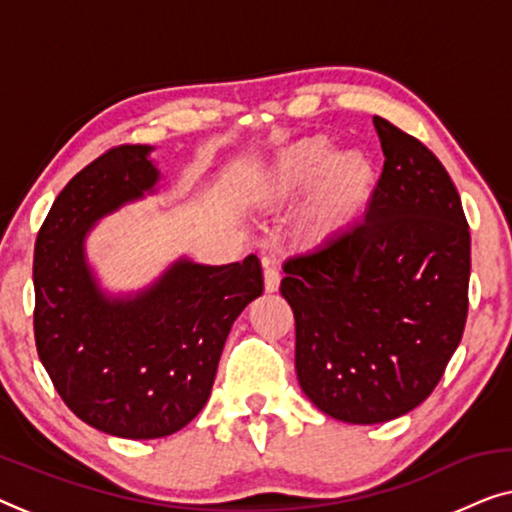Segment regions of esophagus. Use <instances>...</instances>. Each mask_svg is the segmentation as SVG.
Returning <instances> with one entry per match:
<instances>
[{
  "label": "esophagus",
  "mask_w": 512,
  "mask_h": 512,
  "mask_svg": "<svg viewBox=\"0 0 512 512\" xmlns=\"http://www.w3.org/2000/svg\"><path fill=\"white\" fill-rule=\"evenodd\" d=\"M263 279H265V293L279 291L281 274H279V270L274 268V265L268 261V258H265V261H263Z\"/></svg>",
  "instance_id": "1"
}]
</instances>
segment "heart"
<instances>
[{
    "instance_id": "b5f03b06",
    "label": "heart",
    "mask_w": 512,
    "mask_h": 512,
    "mask_svg": "<svg viewBox=\"0 0 512 512\" xmlns=\"http://www.w3.org/2000/svg\"><path fill=\"white\" fill-rule=\"evenodd\" d=\"M374 187L376 168L365 152H335V140L318 133L281 147L249 184L247 198L263 210H281L307 194L298 219L300 233L309 244L323 247L353 231Z\"/></svg>"
}]
</instances>
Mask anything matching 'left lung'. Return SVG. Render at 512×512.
Returning <instances> with one entry per match:
<instances>
[{
    "label": "left lung",
    "mask_w": 512,
    "mask_h": 512,
    "mask_svg": "<svg viewBox=\"0 0 512 512\" xmlns=\"http://www.w3.org/2000/svg\"><path fill=\"white\" fill-rule=\"evenodd\" d=\"M385 164L365 221L288 258L295 372L325 416L376 425L432 395L462 339L471 235L448 170L425 145L374 117Z\"/></svg>",
    "instance_id": "left-lung-1"
}]
</instances>
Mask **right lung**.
I'll use <instances>...</instances> for the list:
<instances>
[{"instance_id":"right-lung-1","label":"right lung","mask_w":512,"mask_h":512,"mask_svg":"<svg viewBox=\"0 0 512 512\" xmlns=\"http://www.w3.org/2000/svg\"><path fill=\"white\" fill-rule=\"evenodd\" d=\"M152 152L113 147L80 170L34 244L39 358L64 404L120 439H161L201 413L235 318L263 293L254 254L228 265L180 256L138 291L101 286L87 235L103 217L161 189Z\"/></svg>"}]
</instances>
